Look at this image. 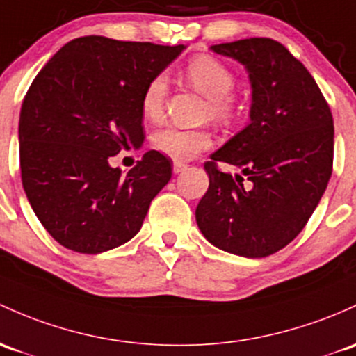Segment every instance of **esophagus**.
<instances>
[{
    "label": "esophagus",
    "instance_id": "34e87169",
    "mask_svg": "<svg viewBox=\"0 0 356 356\" xmlns=\"http://www.w3.org/2000/svg\"><path fill=\"white\" fill-rule=\"evenodd\" d=\"M186 170V164L185 163H179V161H175L173 163V173L178 175V173H183V171Z\"/></svg>",
    "mask_w": 356,
    "mask_h": 356
}]
</instances>
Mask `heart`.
Masks as SVG:
<instances>
[{
	"mask_svg": "<svg viewBox=\"0 0 356 356\" xmlns=\"http://www.w3.org/2000/svg\"><path fill=\"white\" fill-rule=\"evenodd\" d=\"M185 78L207 98V113L219 122H229L236 115L238 102L232 90L236 86L234 72L216 57L200 54L193 57L185 67ZM168 76L156 74L144 86L140 95V113L146 120H158L164 112ZM212 144V137L205 129H179L168 125L151 136V146L173 159H192Z\"/></svg>",
	"mask_w": 356,
	"mask_h": 356,
	"instance_id": "obj_1",
	"label": "heart"
}]
</instances>
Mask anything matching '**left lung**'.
Returning a JSON list of instances; mask_svg holds the SVG:
<instances>
[{"label": "left lung", "mask_w": 356, "mask_h": 356, "mask_svg": "<svg viewBox=\"0 0 356 356\" xmlns=\"http://www.w3.org/2000/svg\"><path fill=\"white\" fill-rule=\"evenodd\" d=\"M250 72V124L204 164L209 190L195 210L209 243L244 258H265L307 224L332 171L334 127L311 72L277 40L254 37L212 45ZM217 162L239 167L224 174Z\"/></svg>", "instance_id": "left-lung-1"}]
</instances>
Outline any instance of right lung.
<instances>
[{
	"instance_id": "1",
	"label": "right lung",
	"mask_w": 356,
	"mask_h": 356,
	"mask_svg": "<svg viewBox=\"0 0 356 356\" xmlns=\"http://www.w3.org/2000/svg\"><path fill=\"white\" fill-rule=\"evenodd\" d=\"M185 45L100 35L67 42L42 67L20 110L24 190L45 231L76 253L127 243L171 178V161L147 151L122 173L110 159L144 143L140 95Z\"/></svg>"
}]
</instances>
